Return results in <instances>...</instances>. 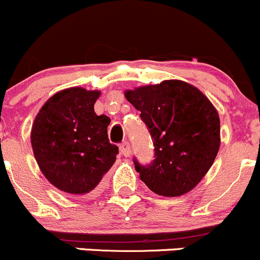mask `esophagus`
Returning a JSON list of instances; mask_svg holds the SVG:
<instances>
[{
	"instance_id": "esophagus-1",
	"label": "esophagus",
	"mask_w": 260,
	"mask_h": 260,
	"mask_svg": "<svg viewBox=\"0 0 260 260\" xmlns=\"http://www.w3.org/2000/svg\"><path fill=\"white\" fill-rule=\"evenodd\" d=\"M120 151L124 156H129L131 154V148H130V144L127 141H124V143L120 145Z\"/></svg>"
}]
</instances>
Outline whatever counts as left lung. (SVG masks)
I'll use <instances>...</instances> for the list:
<instances>
[{
  "label": "left lung",
  "instance_id": "obj_1",
  "mask_svg": "<svg viewBox=\"0 0 260 260\" xmlns=\"http://www.w3.org/2000/svg\"><path fill=\"white\" fill-rule=\"evenodd\" d=\"M140 111L154 143V159L136 172L159 196L177 197L192 191L209 172L220 148V119L210 100L178 79L125 92Z\"/></svg>",
  "mask_w": 260,
  "mask_h": 260
}]
</instances>
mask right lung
I'll return each mask as SVG.
<instances>
[{"mask_svg": "<svg viewBox=\"0 0 260 260\" xmlns=\"http://www.w3.org/2000/svg\"><path fill=\"white\" fill-rule=\"evenodd\" d=\"M100 91L72 87L56 92L40 109L31 146L45 178L69 194H91L112 167L119 148L110 143L111 120L96 115Z\"/></svg>", "mask_w": 260, "mask_h": 260, "instance_id": "add662e5", "label": "right lung"}]
</instances>
